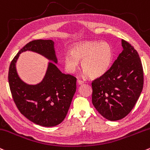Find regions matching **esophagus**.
Listing matches in <instances>:
<instances>
[{
	"label": "esophagus",
	"instance_id": "esophagus-1",
	"mask_svg": "<svg viewBox=\"0 0 150 150\" xmlns=\"http://www.w3.org/2000/svg\"><path fill=\"white\" fill-rule=\"evenodd\" d=\"M78 85H83V84L84 83V81L83 80H78Z\"/></svg>",
	"mask_w": 150,
	"mask_h": 150
}]
</instances>
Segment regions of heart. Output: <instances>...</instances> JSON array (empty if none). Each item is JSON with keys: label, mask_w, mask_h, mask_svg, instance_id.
<instances>
[{"label": "heart", "mask_w": 150, "mask_h": 150, "mask_svg": "<svg viewBox=\"0 0 150 150\" xmlns=\"http://www.w3.org/2000/svg\"><path fill=\"white\" fill-rule=\"evenodd\" d=\"M114 57V51L108 42L86 40L76 42L70 48V52L64 55L62 62L69 73L76 71L81 61L83 74L91 78H100L109 70Z\"/></svg>", "instance_id": "1"}]
</instances>
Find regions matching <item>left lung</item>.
<instances>
[{
  "instance_id": "1",
  "label": "left lung",
  "mask_w": 150,
  "mask_h": 150,
  "mask_svg": "<svg viewBox=\"0 0 150 150\" xmlns=\"http://www.w3.org/2000/svg\"><path fill=\"white\" fill-rule=\"evenodd\" d=\"M122 52L108 72L92 83V102L102 116L116 121L127 116L143 88V69L137 52L122 40Z\"/></svg>"
}]
</instances>
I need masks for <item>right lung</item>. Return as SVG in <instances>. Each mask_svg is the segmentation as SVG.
Masks as SVG:
<instances>
[{
  "mask_svg": "<svg viewBox=\"0 0 150 150\" xmlns=\"http://www.w3.org/2000/svg\"><path fill=\"white\" fill-rule=\"evenodd\" d=\"M54 44L52 40L30 41L13 59L8 72L10 89L18 109L30 121L43 127L56 126L64 120L76 92V78L57 68ZM25 51L54 62H49L45 76L36 85L25 83L16 70L19 54Z\"/></svg>",
  "mask_w": 150,
  "mask_h": 150,
  "instance_id": "1",
  "label": "right lung"
}]
</instances>
